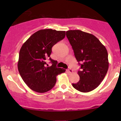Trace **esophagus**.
<instances>
[{"label":"esophagus","instance_id":"1","mask_svg":"<svg viewBox=\"0 0 121 121\" xmlns=\"http://www.w3.org/2000/svg\"><path fill=\"white\" fill-rule=\"evenodd\" d=\"M67 71H68V72L69 73H72L73 72V71L72 69H71V68H69L68 69Z\"/></svg>","mask_w":121,"mask_h":121}]
</instances>
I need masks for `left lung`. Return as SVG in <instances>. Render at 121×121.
<instances>
[{
    "instance_id": "left-lung-1",
    "label": "left lung",
    "mask_w": 121,
    "mask_h": 121,
    "mask_svg": "<svg viewBox=\"0 0 121 121\" xmlns=\"http://www.w3.org/2000/svg\"><path fill=\"white\" fill-rule=\"evenodd\" d=\"M66 36L82 69L78 73L80 80L72 84L73 86L80 92H90L100 85L108 70L107 49L97 38L89 33L69 30Z\"/></svg>"
}]
</instances>
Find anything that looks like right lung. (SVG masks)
Masks as SVG:
<instances>
[{
    "instance_id": "1",
    "label": "right lung",
    "mask_w": 121,
    "mask_h": 121,
    "mask_svg": "<svg viewBox=\"0 0 121 121\" xmlns=\"http://www.w3.org/2000/svg\"><path fill=\"white\" fill-rule=\"evenodd\" d=\"M65 31L41 30L34 33L22 44L19 52L18 70L26 85L35 91L43 93L55 85L57 75L65 69L56 67L57 61L50 57L52 48L65 37ZM49 59L52 64L46 67Z\"/></svg>"
}]
</instances>
